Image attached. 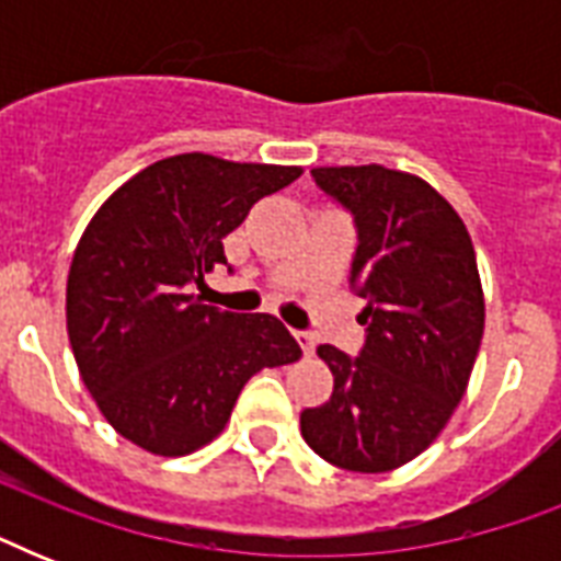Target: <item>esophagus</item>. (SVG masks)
I'll use <instances>...</instances> for the list:
<instances>
[{"instance_id":"obj_1","label":"esophagus","mask_w":561,"mask_h":561,"mask_svg":"<svg viewBox=\"0 0 561 561\" xmlns=\"http://www.w3.org/2000/svg\"><path fill=\"white\" fill-rule=\"evenodd\" d=\"M294 337H297V341H299V346H302V352H306V355H314V346H317L314 334L297 332V334H294Z\"/></svg>"}]
</instances>
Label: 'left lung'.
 I'll list each match as a JSON object with an SVG mask.
<instances>
[{
    "label": "left lung",
    "mask_w": 561,
    "mask_h": 561,
    "mask_svg": "<svg viewBox=\"0 0 561 561\" xmlns=\"http://www.w3.org/2000/svg\"><path fill=\"white\" fill-rule=\"evenodd\" d=\"M311 174L358 224L352 285L367 299V343L358 358L317 346L334 390L302 410V439L346 471H392L443 434L466 396L486 323L478 255L457 209L416 174L378 162Z\"/></svg>",
    "instance_id": "1"
}]
</instances>
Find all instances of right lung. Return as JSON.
Segmentation results:
<instances>
[{
	"mask_svg": "<svg viewBox=\"0 0 561 561\" xmlns=\"http://www.w3.org/2000/svg\"><path fill=\"white\" fill-rule=\"evenodd\" d=\"M299 165L178 153L122 183L83 229L66 279V332L81 381L116 434L183 457L227 427L264 367L302 355L273 314L203 306V273L227 264L224 238Z\"/></svg>",
	"mask_w": 561,
	"mask_h": 561,
	"instance_id": "1",
	"label": "right lung"
}]
</instances>
